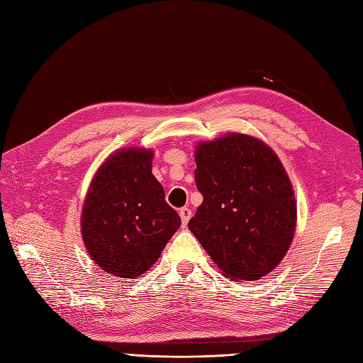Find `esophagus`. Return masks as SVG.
I'll list each match as a JSON object with an SVG mask.
<instances>
[{"mask_svg":"<svg viewBox=\"0 0 363 363\" xmlns=\"http://www.w3.org/2000/svg\"><path fill=\"white\" fill-rule=\"evenodd\" d=\"M179 214H180V217H182V223H183V227H186L188 225V222H189V219H191V209L189 208H180V211H179Z\"/></svg>","mask_w":363,"mask_h":363,"instance_id":"34e87169","label":"esophagus"}]
</instances>
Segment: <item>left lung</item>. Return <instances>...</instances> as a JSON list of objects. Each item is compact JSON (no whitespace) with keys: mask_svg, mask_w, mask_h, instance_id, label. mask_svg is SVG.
I'll list each match as a JSON object with an SVG mask.
<instances>
[{"mask_svg":"<svg viewBox=\"0 0 363 363\" xmlns=\"http://www.w3.org/2000/svg\"><path fill=\"white\" fill-rule=\"evenodd\" d=\"M203 202L188 227L233 279H261L283 261L295 235L296 203L284 166L267 144L228 133L196 149Z\"/></svg>","mask_w":363,"mask_h":363,"instance_id":"8db88e82","label":"left lung"}]
</instances>
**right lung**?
<instances>
[{
	"mask_svg": "<svg viewBox=\"0 0 363 363\" xmlns=\"http://www.w3.org/2000/svg\"><path fill=\"white\" fill-rule=\"evenodd\" d=\"M150 149L110 155L88 189L80 219L88 255L104 272L135 279L152 267L180 227L152 174Z\"/></svg>",
	"mask_w": 363,
	"mask_h": 363,
	"instance_id": "obj_1",
	"label": "right lung"
}]
</instances>
